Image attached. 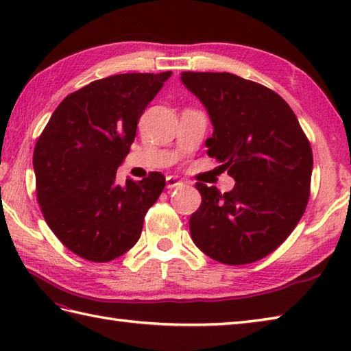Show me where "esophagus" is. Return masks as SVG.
Here are the masks:
<instances>
[{"mask_svg": "<svg viewBox=\"0 0 351 351\" xmlns=\"http://www.w3.org/2000/svg\"><path fill=\"white\" fill-rule=\"evenodd\" d=\"M180 185H182V181L178 180L176 176H167L166 178V187L167 189H175V187H180Z\"/></svg>", "mask_w": 351, "mask_h": 351, "instance_id": "esophagus-1", "label": "esophagus"}]
</instances>
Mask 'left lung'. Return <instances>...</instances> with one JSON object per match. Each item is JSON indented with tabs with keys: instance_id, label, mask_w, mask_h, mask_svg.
Here are the masks:
<instances>
[{
	"instance_id": "1",
	"label": "left lung",
	"mask_w": 351,
	"mask_h": 351,
	"mask_svg": "<svg viewBox=\"0 0 351 351\" xmlns=\"http://www.w3.org/2000/svg\"><path fill=\"white\" fill-rule=\"evenodd\" d=\"M182 84L213 123L208 155L235 180L202 196L190 217L191 240L221 264L255 263L293 232L308 204L311 145L294 111L278 93L228 72H182Z\"/></svg>"
}]
</instances>
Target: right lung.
<instances>
[{"mask_svg": "<svg viewBox=\"0 0 351 351\" xmlns=\"http://www.w3.org/2000/svg\"><path fill=\"white\" fill-rule=\"evenodd\" d=\"M171 72L121 73L71 93L34 147L37 200L52 232L75 255L108 263L138 241L166 185L160 171L116 181L138 119Z\"/></svg>", "mask_w": 351, "mask_h": 351, "instance_id": "obj_1", "label": "right lung"}]
</instances>
